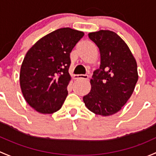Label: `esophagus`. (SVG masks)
<instances>
[{
  "label": "esophagus",
  "mask_w": 156,
  "mask_h": 156,
  "mask_svg": "<svg viewBox=\"0 0 156 156\" xmlns=\"http://www.w3.org/2000/svg\"><path fill=\"white\" fill-rule=\"evenodd\" d=\"M73 78L75 80H80V79H85V80H87L89 78V75L87 74H78V75H74Z\"/></svg>",
  "instance_id": "1"
}]
</instances>
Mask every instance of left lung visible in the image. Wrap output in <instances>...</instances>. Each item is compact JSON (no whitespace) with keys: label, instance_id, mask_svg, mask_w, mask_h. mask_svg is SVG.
Returning <instances> with one entry per match:
<instances>
[{"label":"left lung","instance_id":"1","mask_svg":"<svg viewBox=\"0 0 156 156\" xmlns=\"http://www.w3.org/2000/svg\"><path fill=\"white\" fill-rule=\"evenodd\" d=\"M101 54V65L91 79L90 92L83 97L92 113L108 116L119 111L132 94L138 80L135 58L125 41L108 30L89 34Z\"/></svg>","mask_w":156,"mask_h":156}]
</instances>
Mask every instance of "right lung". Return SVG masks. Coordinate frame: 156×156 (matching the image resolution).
Instances as JSON below:
<instances>
[{
    "mask_svg": "<svg viewBox=\"0 0 156 156\" xmlns=\"http://www.w3.org/2000/svg\"><path fill=\"white\" fill-rule=\"evenodd\" d=\"M83 36V31L59 28L40 39L25 55L20 86L25 101L36 111L51 114L62 107L71 79L70 53Z\"/></svg>",
    "mask_w": 156,
    "mask_h": 156,
    "instance_id": "1",
    "label": "right lung"
}]
</instances>
